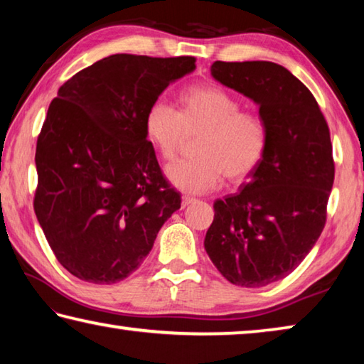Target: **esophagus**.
<instances>
[{
  "instance_id": "34e87169",
  "label": "esophagus",
  "mask_w": 364,
  "mask_h": 364,
  "mask_svg": "<svg viewBox=\"0 0 364 364\" xmlns=\"http://www.w3.org/2000/svg\"><path fill=\"white\" fill-rule=\"evenodd\" d=\"M193 202H196L194 197H191V196H183V197H181V207H183V208L188 207L189 204H193Z\"/></svg>"
}]
</instances>
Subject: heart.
<instances>
[{
	"label": "heart",
	"instance_id": "1",
	"mask_svg": "<svg viewBox=\"0 0 364 364\" xmlns=\"http://www.w3.org/2000/svg\"><path fill=\"white\" fill-rule=\"evenodd\" d=\"M236 96L217 85L191 86L178 97V112L164 101L152 102L144 115V134L165 160L176 156L183 130H202L194 159L165 167L168 183L183 193L200 194L249 176L268 149V128L254 112L241 110Z\"/></svg>",
	"mask_w": 364,
	"mask_h": 364
}]
</instances>
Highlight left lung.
<instances>
[{
  "instance_id": "obj_1",
  "label": "left lung",
  "mask_w": 364,
  "mask_h": 364,
  "mask_svg": "<svg viewBox=\"0 0 364 364\" xmlns=\"http://www.w3.org/2000/svg\"><path fill=\"white\" fill-rule=\"evenodd\" d=\"M210 72L257 104L268 149L239 193L213 204L204 247L232 284L262 287L291 274L321 236L334 183L329 128L310 90L286 67L217 60Z\"/></svg>"
}]
</instances>
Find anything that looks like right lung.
<instances>
[{
    "label": "right lung",
    "instance_id": "add662e5",
    "mask_svg": "<svg viewBox=\"0 0 364 364\" xmlns=\"http://www.w3.org/2000/svg\"><path fill=\"white\" fill-rule=\"evenodd\" d=\"M194 69L189 56L112 54L67 80L49 104L33 208L49 247L78 279L128 278L181 207L146 139L144 115Z\"/></svg>",
    "mask_w": 364,
    "mask_h": 364
}]
</instances>
